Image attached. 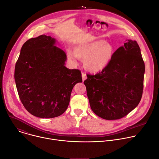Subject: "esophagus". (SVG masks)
Returning <instances> with one entry per match:
<instances>
[{
  "label": "esophagus",
  "mask_w": 159,
  "mask_h": 159,
  "mask_svg": "<svg viewBox=\"0 0 159 159\" xmlns=\"http://www.w3.org/2000/svg\"><path fill=\"white\" fill-rule=\"evenodd\" d=\"M81 76H82V80H83V81H84L86 79V74H84V73H82Z\"/></svg>",
  "instance_id": "1"
}]
</instances>
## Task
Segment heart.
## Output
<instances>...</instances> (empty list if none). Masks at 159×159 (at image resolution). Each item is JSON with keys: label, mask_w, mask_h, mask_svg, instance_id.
Returning <instances> with one entry per match:
<instances>
[{"label": "heart", "mask_w": 159, "mask_h": 159, "mask_svg": "<svg viewBox=\"0 0 159 159\" xmlns=\"http://www.w3.org/2000/svg\"><path fill=\"white\" fill-rule=\"evenodd\" d=\"M114 53V48L111 43L103 40H97L76 45L74 52L68 53V57L75 63L77 62V58L83 60L86 70L92 73H98L108 66Z\"/></svg>", "instance_id": "heart-1"}]
</instances>
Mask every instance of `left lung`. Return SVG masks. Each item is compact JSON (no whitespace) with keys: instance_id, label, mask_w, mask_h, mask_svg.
I'll return each mask as SVG.
<instances>
[{"instance_id":"8db88e82","label":"left lung","mask_w":159,"mask_h":159,"mask_svg":"<svg viewBox=\"0 0 159 159\" xmlns=\"http://www.w3.org/2000/svg\"><path fill=\"white\" fill-rule=\"evenodd\" d=\"M145 63L135 40H126L101 73L87 75L84 84L93 112L106 120L119 119L135 109L143 90Z\"/></svg>"}]
</instances>
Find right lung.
I'll use <instances>...</instances> for the list:
<instances>
[{"label":"right lung","instance_id":"obj_1","mask_svg":"<svg viewBox=\"0 0 159 159\" xmlns=\"http://www.w3.org/2000/svg\"><path fill=\"white\" fill-rule=\"evenodd\" d=\"M57 40L42 34L22 46L14 70L20 98L25 109L40 118L61 116L67 109L75 85L82 82L78 69L65 66L66 53Z\"/></svg>","mask_w":159,"mask_h":159}]
</instances>
